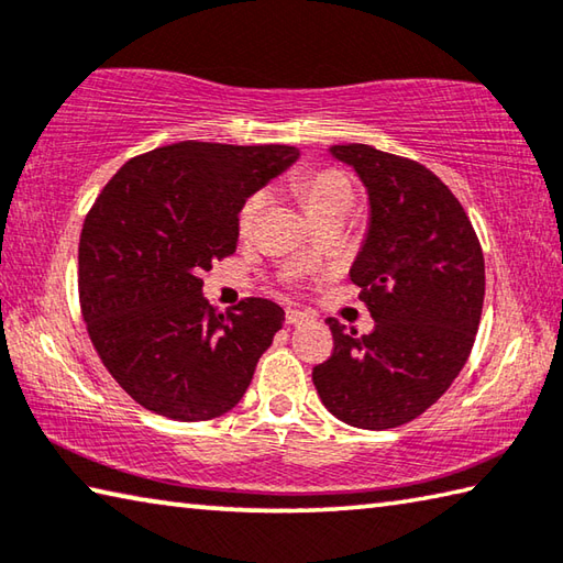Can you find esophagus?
Returning <instances> with one entry per match:
<instances>
[{"label": "esophagus", "mask_w": 563, "mask_h": 563, "mask_svg": "<svg viewBox=\"0 0 563 563\" xmlns=\"http://www.w3.org/2000/svg\"><path fill=\"white\" fill-rule=\"evenodd\" d=\"M310 320H312V317L308 312H300V310H292V308L285 310V322H288V324H305Z\"/></svg>", "instance_id": "1"}]
</instances>
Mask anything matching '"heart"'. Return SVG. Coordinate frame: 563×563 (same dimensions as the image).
<instances>
[{
  "label": "heart",
  "mask_w": 563,
  "mask_h": 563,
  "mask_svg": "<svg viewBox=\"0 0 563 563\" xmlns=\"http://www.w3.org/2000/svg\"><path fill=\"white\" fill-rule=\"evenodd\" d=\"M295 189L305 201V207L310 209L314 219L324 217L330 211H352L354 203V191L350 179L344 177V172L332 169V167H320V169H308L295 179ZM268 203V194L265 191H253L251 197L241 203L239 217H236V229L241 236H251L258 227V219Z\"/></svg>",
  "instance_id": "heart-1"
}]
</instances>
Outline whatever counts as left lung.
<instances>
[{
	"mask_svg": "<svg viewBox=\"0 0 563 563\" xmlns=\"http://www.w3.org/2000/svg\"><path fill=\"white\" fill-rule=\"evenodd\" d=\"M369 191L372 221L350 271L374 317L369 334L330 317V360L312 369L327 411L384 431L441 398L473 352L485 258L463 203L431 169L369 145H334Z\"/></svg>",
	"mask_w": 563,
	"mask_h": 563,
	"instance_id": "obj_1",
	"label": "left lung"
}]
</instances>
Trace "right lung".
<instances>
[{
  "instance_id": "obj_1",
  "label": "right lung",
  "mask_w": 563,
  "mask_h": 563,
  "mask_svg": "<svg viewBox=\"0 0 563 563\" xmlns=\"http://www.w3.org/2000/svg\"><path fill=\"white\" fill-rule=\"evenodd\" d=\"M290 145L175 142L125 162L84 221L78 298L100 362L147 411L211 421L236 406L285 312L223 314L201 273L236 251L241 203L298 159Z\"/></svg>"
}]
</instances>
